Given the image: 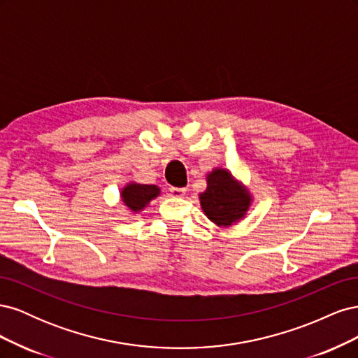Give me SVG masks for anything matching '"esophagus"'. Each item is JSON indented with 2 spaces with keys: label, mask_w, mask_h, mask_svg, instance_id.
I'll list each match as a JSON object with an SVG mask.
<instances>
[{
  "label": "esophagus",
  "mask_w": 358,
  "mask_h": 358,
  "mask_svg": "<svg viewBox=\"0 0 358 358\" xmlns=\"http://www.w3.org/2000/svg\"><path fill=\"white\" fill-rule=\"evenodd\" d=\"M169 191H170L171 197H183V196H185V192H187L185 188H175V187L170 188Z\"/></svg>",
  "instance_id": "1"
}]
</instances>
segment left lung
<instances>
[{"label": "left lung", "instance_id": "1", "mask_svg": "<svg viewBox=\"0 0 358 358\" xmlns=\"http://www.w3.org/2000/svg\"><path fill=\"white\" fill-rule=\"evenodd\" d=\"M252 197L225 169H215L208 175V188L200 194L201 209L220 227H230L246 215Z\"/></svg>", "mask_w": 358, "mask_h": 358}]
</instances>
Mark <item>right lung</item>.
<instances>
[{
    "label": "right lung",
    "instance_id": "right-lung-1",
    "mask_svg": "<svg viewBox=\"0 0 358 358\" xmlns=\"http://www.w3.org/2000/svg\"><path fill=\"white\" fill-rule=\"evenodd\" d=\"M159 196V188L157 185H143V183L129 182L121 191V199L124 204L131 210L133 213H137L143 210L149 204L150 200Z\"/></svg>",
    "mask_w": 358,
    "mask_h": 358
}]
</instances>
